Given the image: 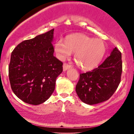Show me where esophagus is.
Masks as SVG:
<instances>
[{
  "mask_svg": "<svg viewBox=\"0 0 134 134\" xmlns=\"http://www.w3.org/2000/svg\"><path fill=\"white\" fill-rule=\"evenodd\" d=\"M70 67H71V66L69 65V64H64V65H63V70H64V71H66V70H67L68 69H70Z\"/></svg>",
  "mask_w": 134,
  "mask_h": 134,
  "instance_id": "obj_1",
  "label": "esophagus"
}]
</instances>
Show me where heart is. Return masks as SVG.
Segmentation results:
<instances>
[{"mask_svg": "<svg viewBox=\"0 0 134 134\" xmlns=\"http://www.w3.org/2000/svg\"><path fill=\"white\" fill-rule=\"evenodd\" d=\"M55 51L58 57L64 60L76 52L75 60L81 69L91 70L98 66L106 52L104 42L86 35L76 34L69 36L66 40H58L55 43Z\"/></svg>", "mask_w": 134, "mask_h": 134, "instance_id": "obj_1", "label": "heart"}]
</instances>
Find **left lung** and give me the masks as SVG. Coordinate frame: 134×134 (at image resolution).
<instances>
[{
    "label": "left lung",
    "mask_w": 134,
    "mask_h": 134,
    "mask_svg": "<svg viewBox=\"0 0 134 134\" xmlns=\"http://www.w3.org/2000/svg\"><path fill=\"white\" fill-rule=\"evenodd\" d=\"M121 72V53L115 47L98 68L80 74L76 87L77 94L83 103L90 105L108 100L120 82Z\"/></svg>",
    "instance_id": "obj_1"
}]
</instances>
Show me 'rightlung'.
Segmentation results:
<instances>
[{"mask_svg": "<svg viewBox=\"0 0 134 134\" xmlns=\"http://www.w3.org/2000/svg\"><path fill=\"white\" fill-rule=\"evenodd\" d=\"M54 29L23 41L14 49L9 66V77L16 96L26 103L38 105L55 90L63 63L53 55Z\"/></svg>", "mask_w": 134, "mask_h": 134, "instance_id": "1", "label": "right lung"}]
</instances>
